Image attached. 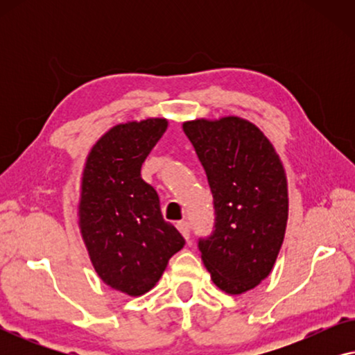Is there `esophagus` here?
<instances>
[{"label":"esophagus","mask_w":355,"mask_h":355,"mask_svg":"<svg viewBox=\"0 0 355 355\" xmlns=\"http://www.w3.org/2000/svg\"><path fill=\"white\" fill-rule=\"evenodd\" d=\"M176 227L179 230V232H181L184 239H189L191 237V225H189L187 221H179Z\"/></svg>","instance_id":"obj_1"}]
</instances>
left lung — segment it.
Listing matches in <instances>:
<instances>
[{"label":"left lung","instance_id":"obj_1","mask_svg":"<svg viewBox=\"0 0 355 355\" xmlns=\"http://www.w3.org/2000/svg\"><path fill=\"white\" fill-rule=\"evenodd\" d=\"M215 205V231L198 241L211 281L242 294L273 270L284 241L289 198L283 163L250 121L226 116L186 121Z\"/></svg>","mask_w":355,"mask_h":355}]
</instances>
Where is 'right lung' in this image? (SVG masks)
<instances>
[{
  "label": "right lung",
  "instance_id": "add662e5",
  "mask_svg": "<svg viewBox=\"0 0 355 355\" xmlns=\"http://www.w3.org/2000/svg\"><path fill=\"white\" fill-rule=\"evenodd\" d=\"M166 128L164 118L114 125L92 147L82 173L79 227L92 265L103 283L134 297L158 283L186 244L140 176Z\"/></svg>",
  "mask_w": 355,
  "mask_h": 355
}]
</instances>
